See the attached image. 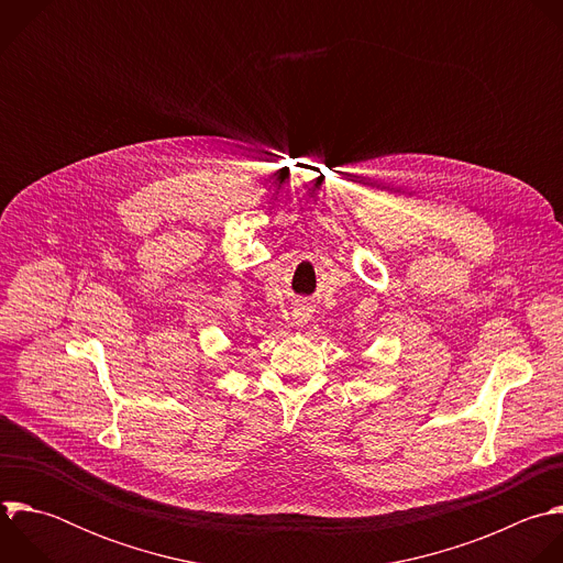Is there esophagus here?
<instances>
[{
  "instance_id": "obj_1",
  "label": "esophagus",
  "mask_w": 563,
  "mask_h": 563,
  "mask_svg": "<svg viewBox=\"0 0 563 563\" xmlns=\"http://www.w3.org/2000/svg\"><path fill=\"white\" fill-rule=\"evenodd\" d=\"M292 314H295L297 323H303V321H308V317H310V308H308L306 303H297L295 310H292Z\"/></svg>"
}]
</instances>
